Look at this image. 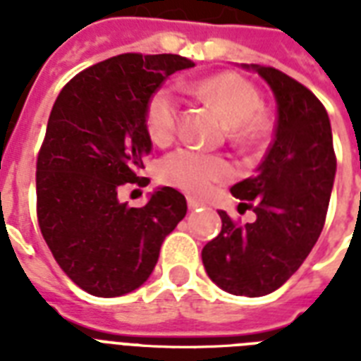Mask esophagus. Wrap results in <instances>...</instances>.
<instances>
[{
  "label": "esophagus",
  "instance_id": "obj_1",
  "mask_svg": "<svg viewBox=\"0 0 361 361\" xmlns=\"http://www.w3.org/2000/svg\"><path fill=\"white\" fill-rule=\"evenodd\" d=\"M187 206H189V209H196V207L204 206L200 200H196L195 196H187Z\"/></svg>",
  "mask_w": 361,
  "mask_h": 361
}]
</instances>
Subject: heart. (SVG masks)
Returning <instances> with one entry per match:
<instances>
[{"label":"heart","mask_w":361,"mask_h":361,"mask_svg":"<svg viewBox=\"0 0 361 361\" xmlns=\"http://www.w3.org/2000/svg\"><path fill=\"white\" fill-rule=\"evenodd\" d=\"M189 90L204 104L211 105L226 122L228 137L239 146L259 145L269 135V118L262 111L259 90L233 72L209 75L196 81ZM180 120V102L171 89H157L146 104V131L155 145L174 139ZM231 166L221 155L206 154L195 148H180L159 163V180L169 185L206 195L215 181L228 180Z\"/></svg>","instance_id":"1"}]
</instances>
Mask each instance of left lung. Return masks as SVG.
<instances>
[{
    "label": "left lung",
    "mask_w": 361,
    "mask_h": 361,
    "mask_svg": "<svg viewBox=\"0 0 361 361\" xmlns=\"http://www.w3.org/2000/svg\"><path fill=\"white\" fill-rule=\"evenodd\" d=\"M276 98V128L256 176L231 187L256 213L245 226L219 211L221 233L202 250L207 276L241 297L276 291L317 243L336 176L332 128L324 105L297 79L252 64Z\"/></svg>",
    "instance_id": "1"
}]
</instances>
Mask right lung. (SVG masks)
<instances>
[{"instance_id": "right-lung-1", "label": "right lung", "mask_w": 361, "mask_h": 361, "mask_svg": "<svg viewBox=\"0 0 361 361\" xmlns=\"http://www.w3.org/2000/svg\"><path fill=\"white\" fill-rule=\"evenodd\" d=\"M195 66L181 55L122 54L70 79L49 113L37 157V219L64 274L94 297H120L154 271L185 196L155 190L145 207L118 200L140 178L152 140L146 104L163 81Z\"/></svg>"}]
</instances>
